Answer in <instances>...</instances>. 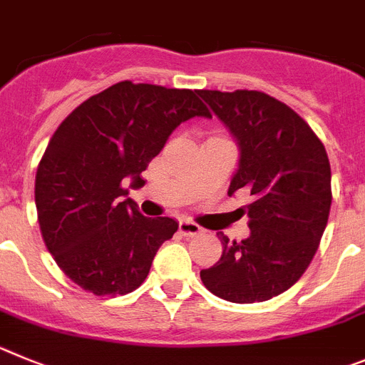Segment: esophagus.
Listing matches in <instances>:
<instances>
[{"label":"esophagus","mask_w":365,"mask_h":365,"mask_svg":"<svg viewBox=\"0 0 365 365\" xmlns=\"http://www.w3.org/2000/svg\"><path fill=\"white\" fill-rule=\"evenodd\" d=\"M178 229L183 236H196L202 232V227L196 225L195 222H189V220H182V222L178 223Z\"/></svg>","instance_id":"1"}]
</instances>
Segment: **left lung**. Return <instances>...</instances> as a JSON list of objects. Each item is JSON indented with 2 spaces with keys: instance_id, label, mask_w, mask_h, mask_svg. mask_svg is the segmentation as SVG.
<instances>
[{
  "instance_id": "8db88e82",
  "label": "left lung",
  "mask_w": 365,
  "mask_h": 365,
  "mask_svg": "<svg viewBox=\"0 0 365 365\" xmlns=\"http://www.w3.org/2000/svg\"><path fill=\"white\" fill-rule=\"evenodd\" d=\"M240 145L229 195L249 190L251 235L229 242L202 269L212 294L235 304L265 302L297 284L309 267L331 209V165L320 138L291 107L260 91H198Z\"/></svg>"
}]
</instances>
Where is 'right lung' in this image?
<instances>
[{
    "label": "right lung",
    "instance_id": "add662e5",
    "mask_svg": "<svg viewBox=\"0 0 365 365\" xmlns=\"http://www.w3.org/2000/svg\"><path fill=\"white\" fill-rule=\"evenodd\" d=\"M211 118L196 91L120 81L85 100L52 134L36 173L41 236L56 264L96 297L133 293L149 274L173 218H147L125 198L170 133Z\"/></svg>",
    "mask_w": 365,
    "mask_h": 365
}]
</instances>
